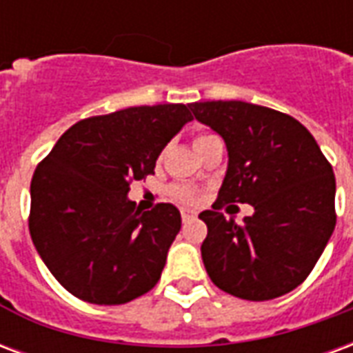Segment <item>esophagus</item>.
Listing matches in <instances>:
<instances>
[{"mask_svg": "<svg viewBox=\"0 0 353 353\" xmlns=\"http://www.w3.org/2000/svg\"><path fill=\"white\" fill-rule=\"evenodd\" d=\"M194 217H196V212H192V210H181V219H183V223L191 221Z\"/></svg>", "mask_w": 353, "mask_h": 353, "instance_id": "obj_1", "label": "esophagus"}]
</instances>
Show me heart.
Returning a JSON list of instances; mask_svg holds the SVG:
<instances>
[{
    "label": "heart",
    "mask_w": 353,
    "mask_h": 353,
    "mask_svg": "<svg viewBox=\"0 0 353 353\" xmlns=\"http://www.w3.org/2000/svg\"><path fill=\"white\" fill-rule=\"evenodd\" d=\"M215 138L214 134H199L196 138H194V147L200 145V143H204L208 139ZM168 196L174 202H179V204H194L196 200H199V192L191 189V187H187V185H170L168 187Z\"/></svg>",
    "instance_id": "obj_1"
}]
</instances>
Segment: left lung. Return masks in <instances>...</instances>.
Returning <instances> with one entry per match:
<instances>
[{"mask_svg": "<svg viewBox=\"0 0 353 353\" xmlns=\"http://www.w3.org/2000/svg\"><path fill=\"white\" fill-rule=\"evenodd\" d=\"M200 123L227 143L229 168L206 223L202 261L225 293L270 301L301 285L333 234L334 174L316 139L296 119L248 101L189 103ZM221 203H252L242 223Z\"/></svg>", "mask_w": 353, "mask_h": 353, "instance_id": "8db88e82", "label": "left lung"}]
</instances>
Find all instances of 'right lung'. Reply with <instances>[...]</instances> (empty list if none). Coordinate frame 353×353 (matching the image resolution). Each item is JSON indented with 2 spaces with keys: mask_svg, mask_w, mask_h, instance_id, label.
<instances>
[{
  "mask_svg": "<svg viewBox=\"0 0 353 353\" xmlns=\"http://www.w3.org/2000/svg\"><path fill=\"white\" fill-rule=\"evenodd\" d=\"M192 119L189 105H139L83 119L60 136L32 177L30 234L52 276L73 296L124 304L161 280L179 210L139 212L132 181L154 174L170 139Z\"/></svg>",
  "mask_w": 353,
  "mask_h": 353,
  "instance_id": "right-lung-1",
  "label": "right lung"
}]
</instances>
